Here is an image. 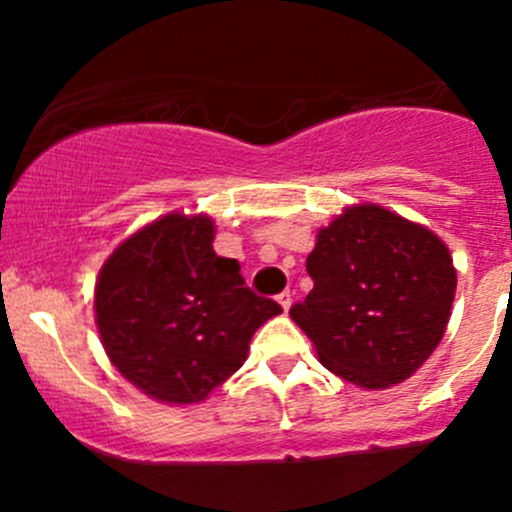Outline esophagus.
Listing matches in <instances>:
<instances>
[{
    "mask_svg": "<svg viewBox=\"0 0 512 512\" xmlns=\"http://www.w3.org/2000/svg\"><path fill=\"white\" fill-rule=\"evenodd\" d=\"M277 302H280V307L285 309V312H289V307H292V292L289 289H285L282 294H277Z\"/></svg>",
    "mask_w": 512,
    "mask_h": 512,
    "instance_id": "1",
    "label": "esophagus"
}]
</instances>
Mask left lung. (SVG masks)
Segmentation results:
<instances>
[{"mask_svg":"<svg viewBox=\"0 0 512 512\" xmlns=\"http://www.w3.org/2000/svg\"><path fill=\"white\" fill-rule=\"evenodd\" d=\"M307 272L314 287L289 317L319 361L361 389L406 381L443 339L456 267L428 227L354 205L319 230Z\"/></svg>","mask_w":512,"mask_h":512,"instance_id":"left-lung-1","label":"left lung"}]
</instances>
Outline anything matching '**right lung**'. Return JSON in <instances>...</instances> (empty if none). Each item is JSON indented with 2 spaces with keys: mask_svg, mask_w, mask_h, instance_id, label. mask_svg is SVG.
<instances>
[{
  "mask_svg": "<svg viewBox=\"0 0 512 512\" xmlns=\"http://www.w3.org/2000/svg\"><path fill=\"white\" fill-rule=\"evenodd\" d=\"M208 215L170 213L103 262L96 324L111 364L163 404H198L247 359L250 339L282 312L215 255Z\"/></svg>",
  "mask_w": 512,
  "mask_h": 512,
  "instance_id": "add662e5",
  "label": "right lung"
}]
</instances>
